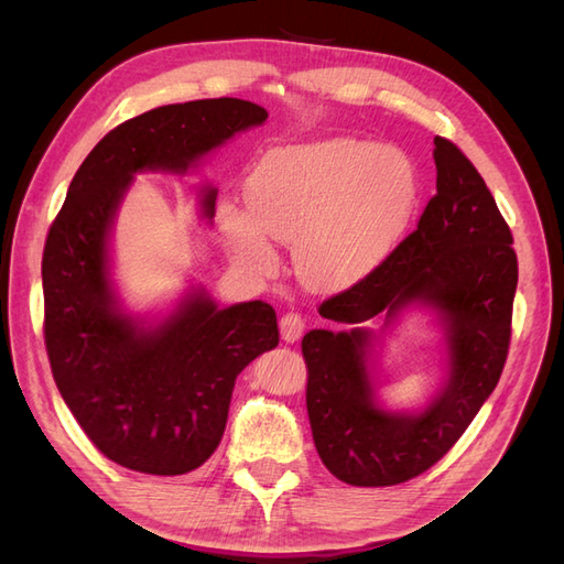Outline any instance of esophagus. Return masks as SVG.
I'll list each match as a JSON object with an SVG mask.
<instances>
[{"label": "esophagus", "mask_w": 564, "mask_h": 564, "mask_svg": "<svg viewBox=\"0 0 564 564\" xmlns=\"http://www.w3.org/2000/svg\"><path fill=\"white\" fill-rule=\"evenodd\" d=\"M305 329V322L299 313H286L282 315L280 319V332H282V338L286 340V344H296V340L301 338Z\"/></svg>", "instance_id": "1"}]
</instances>
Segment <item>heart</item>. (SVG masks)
<instances>
[{
  "mask_svg": "<svg viewBox=\"0 0 564 564\" xmlns=\"http://www.w3.org/2000/svg\"><path fill=\"white\" fill-rule=\"evenodd\" d=\"M416 202V169L404 152L334 139L268 152L247 178L249 212L220 204L218 224L245 268L278 265L270 236L299 242L305 280L340 286L365 278L400 245Z\"/></svg>",
  "mask_w": 564,
  "mask_h": 564,
  "instance_id": "b5f03b06",
  "label": "heart"
}]
</instances>
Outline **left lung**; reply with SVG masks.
Returning <instances> with one entry per match:
<instances>
[{
	"label": "left lung",
	"instance_id": "left-lung-1",
	"mask_svg": "<svg viewBox=\"0 0 564 564\" xmlns=\"http://www.w3.org/2000/svg\"><path fill=\"white\" fill-rule=\"evenodd\" d=\"M437 195L416 230L365 280L319 305L344 329H313L301 350L305 404L322 464L340 482L390 487L445 456L497 388L510 344L518 286L513 235L489 187L452 141L435 135ZM412 304L436 313L446 381L419 413L386 410L372 383V344L359 322Z\"/></svg>",
	"mask_w": 564,
	"mask_h": 564
}]
</instances>
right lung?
Here are the masks:
<instances>
[{"label":"right lung","mask_w":564,"mask_h":564,"mask_svg":"<svg viewBox=\"0 0 564 564\" xmlns=\"http://www.w3.org/2000/svg\"><path fill=\"white\" fill-rule=\"evenodd\" d=\"M265 108L242 98L162 106L112 129L82 162L51 224L44 259V340L54 381L82 431L115 464L183 475L207 460L226 431L235 379L280 344L263 301L220 308L191 286L176 308L139 317L122 308L110 272L115 216L133 174L183 176ZM216 187H202L214 216Z\"/></svg>","instance_id":"right-lung-1"}]
</instances>
